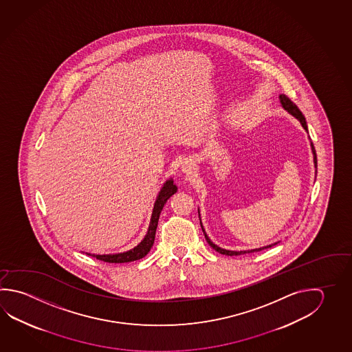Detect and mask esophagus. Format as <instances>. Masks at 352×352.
Instances as JSON below:
<instances>
[{"mask_svg": "<svg viewBox=\"0 0 352 352\" xmlns=\"http://www.w3.org/2000/svg\"><path fill=\"white\" fill-rule=\"evenodd\" d=\"M192 167H193V164H192L191 161H185V162L182 164V170H184L185 173H191Z\"/></svg>", "mask_w": 352, "mask_h": 352, "instance_id": "1", "label": "esophagus"}]
</instances>
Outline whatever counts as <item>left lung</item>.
I'll list each match as a JSON object with an SVG mask.
<instances>
[{
	"label": "left lung",
	"instance_id": "obj_1",
	"mask_svg": "<svg viewBox=\"0 0 352 352\" xmlns=\"http://www.w3.org/2000/svg\"><path fill=\"white\" fill-rule=\"evenodd\" d=\"M280 102L281 105H283V108L285 109V110H288L289 113L292 114V116H294L299 122H301V125H302V128L307 130V122H305V118L302 116V113L300 111V109L296 107V104L295 102H292L290 99H289L288 96H285V94H281L280 96ZM311 147H313V153H314V164H315V167L318 166V160H316V153H315V147H314L313 142H311ZM201 227H202V224H201ZM202 230H204V234H205L206 241L208 242V244L211 245L213 250L218 252V253H221V254H226V256H239V254H245V253H253V252H259V250H267V248H270V247H273L274 244H270V245H267V247H263V248H258V250H242V252H233V250H222V248H219L217 247L216 244L212 243L211 239L207 236L206 234L205 230H204V227H202Z\"/></svg>",
	"mask_w": 352,
	"mask_h": 352
}]
</instances>
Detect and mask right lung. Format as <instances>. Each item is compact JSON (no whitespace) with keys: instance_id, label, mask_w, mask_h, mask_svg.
I'll use <instances>...</instances> for the list:
<instances>
[{"instance_id":"obj_1","label":"right lung","mask_w":352,"mask_h":352,"mask_svg":"<svg viewBox=\"0 0 352 352\" xmlns=\"http://www.w3.org/2000/svg\"><path fill=\"white\" fill-rule=\"evenodd\" d=\"M177 191V187L173 185V179H168L164 187L161 188L159 197L155 202L153 206V216H151V222L148 226L147 234L144 238V241L141 242L138 247H135L134 250H129L126 253H120V254H113V256H94V254H88V256H94L98 261L107 263H129L139 261L141 258L146 256L147 253L153 247V241H155V233L157 228V222L160 218V213L164 208V206L166 204L167 199L173 196L175 192Z\"/></svg>"}]
</instances>
